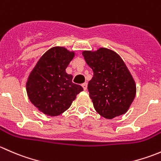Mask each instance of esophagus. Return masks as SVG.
Returning <instances> with one entry per match:
<instances>
[{
	"label": "esophagus",
	"mask_w": 161,
	"mask_h": 161,
	"mask_svg": "<svg viewBox=\"0 0 161 161\" xmlns=\"http://www.w3.org/2000/svg\"><path fill=\"white\" fill-rule=\"evenodd\" d=\"M82 86L83 87L84 90H87V82H84V83H82Z\"/></svg>",
	"instance_id": "esophagus-1"
}]
</instances>
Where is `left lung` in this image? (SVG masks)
<instances>
[{
    "mask_svg": "<svg viewBox=\"0 0 161 161\" xmlns=\"http://www.w3.org/2000/svg\"><path fill=\"white\" fill-rule=\"evenodd\" d=\"M82 55L93 71L88 91L97 113L108 119L126 113L136 97V87L121 57L106 48L83 51Z\"/></svg>",
    "mask_w": 161,
    "mask_h": 161,
    "instance_id": "8db88e82",
    "label": "left lung"
}]
</instances>
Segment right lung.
I'll return each mask as SVG.
<instances>
[{
    "label": "right lung",
    "mask_w": 161,
    "mask_h": 161,
    "mask_svg": "<svg viewBox=\"0 0 161 161\" xmlns=\"http://www.w3.org/2000/svg\"><path fill=\"white\" fill-rule=\"evenodd\" d=\"M74 52L56 47L40 58L30 73L26 91L31 103L48 116H58L69 109L76 95L83 90L72 82V75L65 69L74 58Z\"/></svg>",
    "instance_id": "right-lung-1"
}]
</instances>
